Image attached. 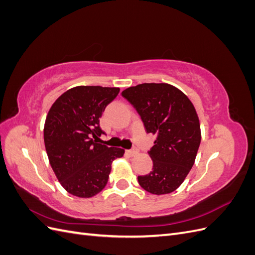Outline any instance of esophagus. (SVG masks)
<instances>
[{"instance_id": "1", "label": "esophagus", "mask_w": 255, "mask_h": 255, "mask_svg": "<svg viewBox=\"0 0 255 255\" xmlns=\"http://www.w3.org/2000/svg\"><path fill=\"white\" fill-rule=\"evenodd\" d=\"M128 153L129 156H135L136 154L138 153V150L136 148H133V149H130V150H128Z\"/></svg>"}]
</instances>
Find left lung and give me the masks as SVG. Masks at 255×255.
Segmentation results:
<instances>
[{
    "mask_svg": "<svg viewBox=\"0 0 255 255\" xmlns=\"http://www.w3.org/2000/svg\"><path fill=\"white\" fill-rule=\"evenodd\" d=\"M133 105L145 132L156 134L149 150L152 171L138 176L140 186L153 195L174 191L194 166L201 142L198 115L181 90L165 83H144L122 91Z\"/></svg>",
    "mask_w": 255,
    "mask_h": 255,
    "instance_id": "obj_1",
    "label": "left lung"
}]
</instances>
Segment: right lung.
Returning a JSON list of instances; mask_svg holds the SVG:
<instances>
[{
    "mask_svg": "<svg viewBox=\"0 0 255 255\" xmlns=\"http://www.w3.org/2000/svg\"><path fill=\"white\" fill-rule=\"evenodd\" d=\"M120 89L78 86L61 95L49 111L43 137L51 167L69 194L90 198L107 184L112 163L125 150L98 143L100 118Z\"/></svg>",
    "mask_w": 255,
    "mask_h": 255,
    "instance_id": "obj_1",
    "label": "right lung"
}]
</instances>
